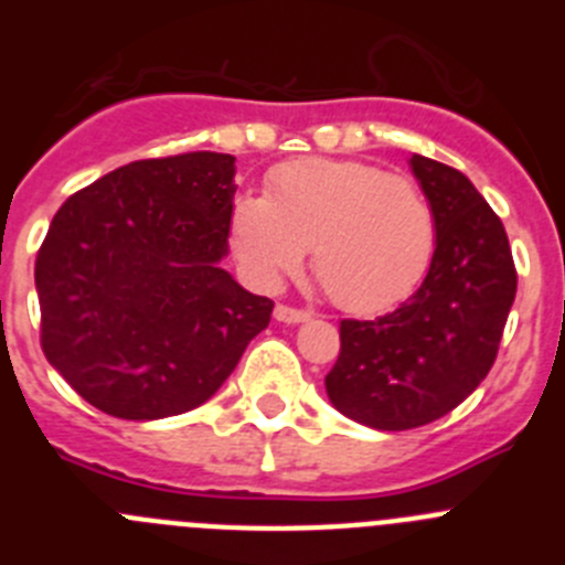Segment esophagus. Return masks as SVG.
I'll return each instance as SVG.
<instances>
[{"instance_id": "1", "label": "esophagus", "mask_w": 565, "mask_h": 565, "mask_svg": "<svg viewBox=\"0 0 565 565\" xmlns=\"http://www.w3.org/2000/svg\"><path fill=\"white\" fill-rule=\"evenodd\" d=\"M274 317H277L279 322H288V326H297V322H306V319H311V311H306V308L277 306V308H274Z\"/></svg>"}]
</instances>
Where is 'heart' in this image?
<instances>
[{
	"label": "heart",
	"instance_id": "b5f03b06",
	"mask_svg": "<svg viewBox=\"0 0 565 565\" xmlns=\"http://www.w3.org/2000/svg\"><path fill=\"white\" fill-rule=\"evenodd\" d=\"M232 248L259 286L311 248L319 286L339 308L376 313L416 288L436 252V214L416 181L367 161L299 158L274 169L266 198L232 209Z\"/></svg>",
	"mask_w": 565,
	"mask_h": 565
}]
</instances>
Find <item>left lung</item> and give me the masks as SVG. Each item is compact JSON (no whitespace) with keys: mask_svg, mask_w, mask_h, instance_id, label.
Masks as SVG:
<instances>
[{"mask_svg":"<svg viewBox=\"0 0 565 565\" xmlns=\"http://www.w3.org/2000/svg\"><path fill=\"white\" fill-rule=\"evenodd\" d=\"M436 214L430 271L411 299L376 319L339 322L331 404L373 430H413L456 411L495 364L518 271L503 223L467 174L411 158Z\"/></svg>","mask_w":565,"mask_h":565,"instance_id":"obj_1","label":"left lung"}]
</instances>
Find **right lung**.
Here are the masks:
<instances>
[{
	"label": "right lung",
	"instance_id": "right-lung-1",
	"mask_svg": "<svg viewBox=\"0 0 565 565\" xmlns=\"http://www.w3.org/2000/svg\"><path fill=\"white\" fill-rule=\"evenodd\" d=\"M234 158L132 161L70 194L36 257L42 351L84 402L129 422L194 411L274 302L221 268Z\"/></svg>",
	"mask_w": 565,
	"mask_h": 565
}]
</instances>
